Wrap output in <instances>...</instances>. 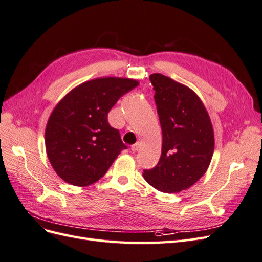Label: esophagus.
<instances>
[{
	"mask_svg": "<svg viewBox=\"0 0 262 262\" xmlns=\"http://www.w3.org/2000/svg\"><path fill=\"white\" fill-rule=\"evenodd\" d=\"M139 148H140V144H139V143H136V144H133V145L131 146V150H132L133 153H136Z\"/></svg>",
	"mask_w": 262,
	"mask_h": 262,
	"instance_id": "esophagus-1",
	"label": "esophagus"
}]
</instances>
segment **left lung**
<instances>
[{
    "label": "left lung",
    "mask_w": 262,
    "mask_h": 262,
    "mask_svg": "<svg viewBox=\"0 0 262 262\" xmlns=\"http://www.w3.org/2000/svg\"><path fill=\"white\" fill-rule=\"evenodd\" d=\"M163 133L162 155L143 177L158 191L176 193L194 185L209 168L214 152L210 116L188 86L161 73L149 75Z\"/></svg>",
    "instance_id": "left-lung-1"
}]
</instances>
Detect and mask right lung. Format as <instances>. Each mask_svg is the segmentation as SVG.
I'll return each mask as SVG.
<instances>
[{"label": "right lung", "mask_w": 262, "mask_h": 262, "mask_svg": "<svg viewBox=\"0 0 262 262\" xmlns=\"http://www.w3.org/2000/svg\"><path fill=\"white\" fill-rule=\"evenodd\" d=\"M138 85L132 78H94L74 87L58 102L46 126L45 143L61 179L85 187L105 175L126 148L120 133L108 123V113Z\"/></svg>", "instance_id": "add662e5"}]
</instances>
